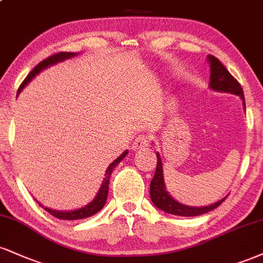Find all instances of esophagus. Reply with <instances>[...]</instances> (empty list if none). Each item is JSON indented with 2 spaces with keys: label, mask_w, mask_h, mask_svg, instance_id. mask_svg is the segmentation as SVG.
Listing matches in <instances>:
<instances>
[{
  "label": "esophagus",
  "mask_w": 263,
  "mask_h": 263,
  "mask_svg": "<svg viewBox=\"0 0 263 263\" xmlns=\"http://www.w3.org/2000/svg\"><path fill=\"white\" fill-rule=\"evenodd\" d=\"M148 144H149V137L145 135H140L135 138L134 143H132V148H134V151H138L142 149V148H145Z\"/></svg>",
  "instance_id": "esophagus-1"
}]
</instances>
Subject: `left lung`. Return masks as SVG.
I'll use <instances>...</instances> for the list:
<instances>
[{
	"instance_id": "1",
	"label": "left lung",
	"mask_w": 263,
	"mask_h": 263,
	"mask_svg": "<svg viewBox=\"0 0 263 263\" xmlns=\"http://www.w3.org/2000/svg\"><path fill=\"white\" fill-rule=\"evenodd\" d=\"M211 63V83L210 87L212 89L218 91H226V93L236 94L241 98L243 101V106H245V99H243V91L241 85L235 78L230 74V72L226 68V66L219 61L217 58L210 55L208 56ZM151 198L154 205H157L159 210H162L166 213L175 214V216L182 217H195L201 216V214L208 213V212L213 211L220 203L226 201L227 197L223 200L216 202V203L211 205H205V207H189V205L181 204L176 202L174 198L165 191V183H164L163 176V166L160 156L157 153V169L154 178L151 181Z\"/></svg>"
}]
</instances>
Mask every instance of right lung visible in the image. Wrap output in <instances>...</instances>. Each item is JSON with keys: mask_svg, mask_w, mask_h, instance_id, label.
Segmentation results:
<instances>
[{"mask_svg": "<svg viewBox=\"0 0 263 263\" xmlns=\"http://www.w3.org/2000/svg\"><path fill=\"white\" fill-rule=\"evenodd\" d=\"M76 53L74 52H65V51H61V52H58V53H53V55L49 56V58L43 60L40 63H37V65L34 67L33 71L30 72L29 74L27 76V78L22 82L20 89H18V93H21V90L23 89V88L27 85L29 82L31 81V78H34L35 76L39 73L40 71H43L44 68H46L49 65H53V63H58L60 61H63V60L66 59H69L72 58V56H74ZM128 152L126 151L125 153H122L121 156H120L118 159H115L114 162L110 164L109 166H107L106 169V174H105V179H104L103 181V185H101V187L99 190V192H98L97 197L94 198L93 201L90 202L89 204L84 205V207L80 208V210H76V211H69V212H61V211H53V210H50V208H44V210L49 212L50 214L53 217L59 218V219H66V220H74V219H83V218H88L90 216H93V214H96L99 212L101 208L104 207V204H105V201L107 198V192H109V179H110V175H111L114 167H115L118 164L121 162L123 158L126 157V154H127ZM41 205V204H40Z\"/></svg>", "mask_w": 263, "mask_h": 263, "instance_id": "add662e5", "label": "right lung"}]
</instances>
